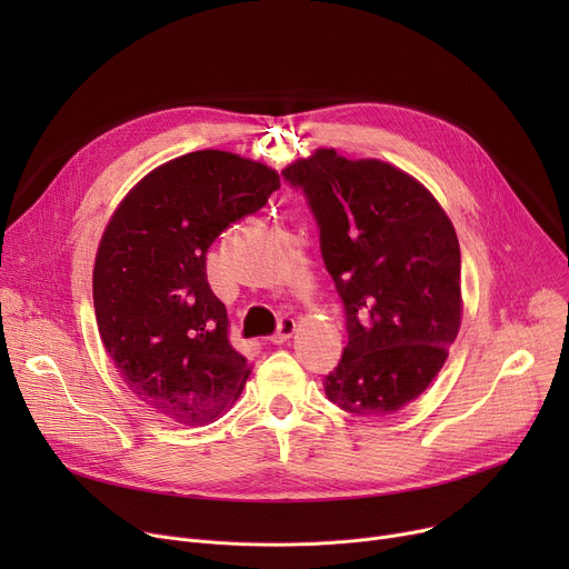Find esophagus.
Segmentation results:
<instances>
[{
    "label": "esophagus",
    "mask_w": 569,
    "mask_h": 569,
    "mask_svg": "<svg viewBox=\"0 0 569 569\" xmlns=\"http://www.w3.org/2000/svg\"><path fill=\"white\" fill-rule=\"evenodd\" d=\"M295 330H297V322H295V318L283 316V318L279 320V330H277L272 337H269V341L277 343V346H281V343H286L288 339H292Z\"/></svg>",
    "instance_id": "esophagus-1"
}]
</instances>
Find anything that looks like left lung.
Segmentation results:
<instances>
[{
	"label": "left lung",
	"mask_w": 569,
	"mask_h": 569,
	"mask_svg": "<svg viewBox=\"0 0 569 569\" xmlns=\"http://www.w3.org/2000/svg\"><path fill=\"white\" fill-rule=\"evenodd\" d=\"M283 177L307 193L346 311L348 346L325 395L357 417L399 412L431 385L459 335L455 226L422 182L380 159L318 147Z\"/></svg>",
	"instance_id": "1"
}]
</instances>
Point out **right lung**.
<instances>
[{
	"label": "right lung",
	"mask_w": 569,
	"mask_h": 569,
	"mask_svg": "<svg viewBox=\"0 0 569 569\" xmlns=\"http://www.w3.org/2000/svg\"><path fill=\"white\" fill-rule=\"evenodd\" d=\"M279 187L274 168L202 149L147 172L101 234L92 274L101 341L129 390L172 422H214L244 390L251 365L230 343L204 253Z\"/></svg>",
	"instance_id": "1"
}]
</instances>
